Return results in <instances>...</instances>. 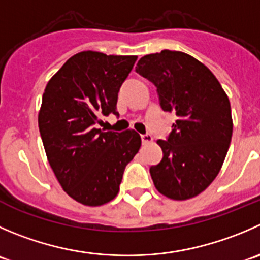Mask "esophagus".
<instances>
[{"mask_svg":"<svg viewBox=\"0 0 260 260\" xmlns=\"http://www.w3.org/2000/svg\"><path fill=\"white\" fill-rule=\"evenodd\" d=\"M141 140H142V143L143 145H147V143H151L153 141L152 136L150 135V133H146V135H142L141 136Z\"/></svg>","mask_w":260,"mask_h":260,"instance_id":"1","label":"esophagus"}]
</instances>
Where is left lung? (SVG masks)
<instances>
[{"label":"left lung","instance_id":"8db88e82","mask_svg":"<svg viewBox=\"0 0 260 260\" xmlns=\"http://www.w3.org/2000/svg\"><path fill=\"white\" fill-rule=\"evenodd\" d=\"M136 72L155 85L164 112L176 115L166 141H157L162 160L150 168L153 184L171 200L196 197L215 180L230 146L228 95L203 63L183 52L145 55Z\"/></svg>","mask_w":260,"mask_h":260}]
</instances>
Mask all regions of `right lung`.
<instances>
[{"label":"right lung","instance_id":"add662e5","mask_svg":"<svg viewBox=\"0 0 260 260\" xmlns=\"http://www.w3.org/2000/svg\"><path fill=\"white\" fill-rule=\"evenodd\" d=\"M136 55L81 52L49 80L38 123L48 161L63 190L85 206H102L119 191L123 173L141 147L133 129H98L117 112L118 92Z\"/></svg>","mask_w":260,"mask_h":260}]
</instances>
